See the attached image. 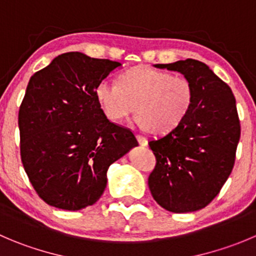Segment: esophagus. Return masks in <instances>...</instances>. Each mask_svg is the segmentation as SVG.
<instances>
[{"mask_svg":"<svg viewBox=\"0 0 256 256\" xmlns=\"http://www.w3.org/2000/svg\"><path fill=\"white\" fill-rule=\"evenodd\" d=\"M137 140H138V142H140V144L142 146V147H147L148 140H146V138L143 137V136H140V134H138V136H137Z\"/></svg>","mask_w":256,"mask_h":256,"instance_id":"1","label":"esophagus"}]
</instances>
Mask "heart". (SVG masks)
<instances>
[{
  "label": "heart",
  "mask_w": 256,
  "mask_h": 256,
  "mask_svg": "<svg viewBox=\"0 0 256 256\" xmlns=\"http://www.w3.org/2000/svg\"><path fill=\"white\" fill-rule=\"evenodd\" d=\"M96 96L106 118L119 123L136 110V123L156 134L171 132L187 116L194 102V86L187 78L154 68L136 66L118 82L103 79Z\"/></svg>",
  "instance_id": "obj_1"
}]
</instances>
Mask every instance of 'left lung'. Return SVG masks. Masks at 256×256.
Masks as SVG:
<instances>
[{
  "label": "left lung",
  "instance_id": "8db88e82",
  "mask_svg": "<svg viewBox=\"0 0 256 256\" xmlns=\"http://www.w3.org/2000/svg\"><path fill=\"white\" fill-rule=\"evenodd\" d=\"M154 68L178 72L192 82L190 113L167 134L148 142L157 160L148 186L156 202L176 214L208 206L232 171L240 122L230 86L198 60Z\"/></svg>",
  "mask_w": 256,
  "mask_h": 256
}]
</instances>
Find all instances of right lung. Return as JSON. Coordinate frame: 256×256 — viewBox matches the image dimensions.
Listing matches in <instances>:
<instances>
[{
  "label": "right lung",
  "mask_w": 256,
  "mask_h": 256,
  "mask_svg": "<svg viewBox=\"0 0 256 256\" xmlns=\"http://www.w3.org/2000/svg\"><path fill=\"white\" fill-rule=\"evenodd\" d=\"M118 62L65 52L31 76L18 112L21 160L48 205L76 211L106 187L112 163L137 147L130 130L109 122L96 88Z\"/></svg>",
  "instance_id": "add662e5"
}]
</instances>
